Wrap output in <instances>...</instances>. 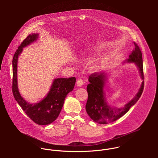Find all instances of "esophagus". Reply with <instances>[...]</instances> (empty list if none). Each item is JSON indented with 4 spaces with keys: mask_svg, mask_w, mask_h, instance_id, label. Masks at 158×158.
I'll return each mask as SVG.
<instances>
[{
    "mask_svg": "<svg viewBox=\"0 0 158 158\" xmlns=\"http://www.w3.org/2000/svg\"><path fill=\"white\" fill-rule=\"evenodd\" d=\"M77 85L78 86H82L83 85V81L81 79H78L77 81Z\"/></svg>",
    "mask_w": 158,
    "mask_h": 158,
    "instance_id": "esophagus-1",
    "label": "esophagus"
}]
</instances>
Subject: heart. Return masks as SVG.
<instances>
[{"instance_id":"1","label":"heart","mask_w":158,"mask_h":158,"mask_svg":"<svg viewBox=\"0 0 158 158\" xmlns=\"http://www.w3.org/2000/svg\"><path fill=\"white\" fill-rule=\"evenodd\" d=\"M86 58H88V56ZM105 62V58H100L98 60H97L95 62H94L91 66L90 69L93 70H97L102 66L103 64Z\"/></svg>"}]
</instances>
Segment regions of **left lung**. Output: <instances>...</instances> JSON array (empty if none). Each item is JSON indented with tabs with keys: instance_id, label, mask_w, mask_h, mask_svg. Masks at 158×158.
I'll use <instances>...</instances> for the list:
<instances>
[{
	"instance_id": "obj_1",
	"label": "left lung",
	"mask_w": 158,
	"mask_h": 158,
	"mask_svg": "<svg viewBox=\"0 0 158 158\" xmlns=\"http://www.w3.org/2000/svg\"><path fill=\"white\" fill-rule=\"evenodd\" d=\"M135 48L124 63H134L138 68L143 81L135 97L122 108L111 107L106 102L104 88L106 81V75L104 72H95L89 77V84L87 86L88 98L86 110L94 122L100 124H107L118 119L127 113L140 97L144 87V75L142 52L137 44L134 43Z\"/></svg>"
}]
</instances>
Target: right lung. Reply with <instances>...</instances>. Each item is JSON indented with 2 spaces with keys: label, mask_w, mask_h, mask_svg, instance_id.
<instances>
[{
  "label": "right lung",
  "mask_w": 158,
  "mask_h": 158,
  "mask_svg": "<svg viewBox=\"0 0 158 158\" xmlns=\"http://www.w3.org/2000/svg\"><path fill=\"white\" fill-rule=\"evenodd\" d=\"M38 33L28 35L19 46L13 59V85L12 90L15 100L23 108V111L35 123L40 125H48L58 117L63 108L65 98L73 89L76 78H55L48 94L38 103L30 104L21 95L18 86L17 65L19 55L23 48L36 41Z\"/></svg>",
  "instance_id": "1"
}]
</instances>
